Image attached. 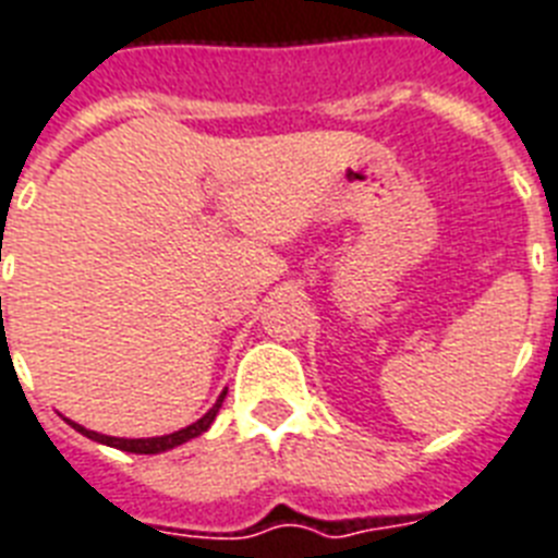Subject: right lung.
Returning a JSON list of instances; mask_svg holds the SVG:
<instances>
[{"mask_svg": "<svg viewBox=\"0 0 558 558\" xmlns=\"http://www.w3.org/2000/svg\"><path fill=\"white\" fill-rule=\"evenodd\" d=\"M223 398H226V392L217 398V404L211 407V410H208L201 421H194V424H189V427L177 429V433H169V436H157V438H114V436H102V433H94V429L80 427V424H74V421H68V424H71L76 433H83V436L94 438V441H99V444H108V447H117V450L140 452V456H154V452L174 450V447L185 444L189 438H197L201 433H206V429L211 427V421H215L220 404H223Z\"/></svg>", "mask_w": 558, "mask_h": 558, "instance_id": "1", "label": "right lung"}]
</instances>
